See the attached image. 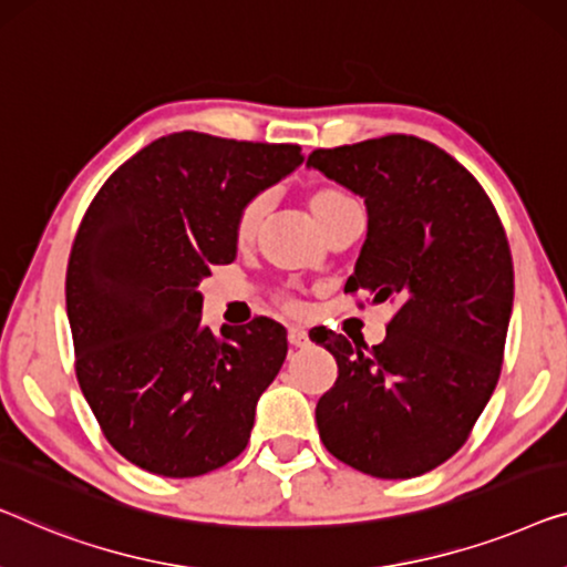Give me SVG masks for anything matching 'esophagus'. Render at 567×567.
Returning a JSON list of instances; mask_svg holds the SVG:
<instances>
[{"label": "esophagus", "instance_id": "obj_1", "mask_svg": "<svg viewBox=\"0 0 567 567\" xmlns=\"http://www.w3.org/2000/svg\"><path fill=\"white\" fill-rule=\"evenodd\" d=\"M289 342L293 348H303V344L309 342L307 330H301V327H289Z\"/></svg>", "mask_w": 567, "mask_h": 567}]
</instances>
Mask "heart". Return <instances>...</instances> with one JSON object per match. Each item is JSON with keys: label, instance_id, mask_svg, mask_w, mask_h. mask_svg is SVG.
<instances>
[{"label": "heart", "instance_id": "heart-1", "mask_svg": "<svg viewBox=\"0 0 567 567\" xmlns=\"http://www.w3.org/2000/svg\"><path fill=\"white\" fill-rule=\"evenodd\" d=\"M350 204H355V202H352L348 194H342L340 188H315V192H311L309 199H307V207H309L311 215H315L319 227H324L332 217H338L344 207H350ZM266 209H268V196L266 194L250 196V199L243 204V209L237 212V219H235L237 240L245 243L258 233V227L266 217ZM286 307L293 309V303H286Z\"/></svg>", "mask_w": 567, "mask_h": 567}]
</instances>
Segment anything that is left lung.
<instances>
[{
  "instance_id": "left-lung-1",
  "label": "left lung",
  "mask_w": 567,
  "mask_h": 567,
  "mask_svg": "<svg viewBox=\"0 0 567 567\" xmlns=\"http://www.w3.org/2000/svg\"><path fill=\"white\" fill-rule=\"evenodd\" d=\"M307 166L365 199L368 235L344 291L396 301L381 344L327 327L338 360L317 401L324 447L373 478H414L453 457L498 383L514 303L494 204L453 155L414 135L319 147Z\"/></svg>"
}]
</instances>
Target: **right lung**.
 Masks as SVG:
<instances>
[{"label": "right lung", "instance_id": "right-lung-1", "mask_svg": "<svg viewBox=\"0 0 567 567\" xmlns=\"http://www.w3.org/2000/svg\"><path fill=\"white\" fill-rule=\"evenodd\" d=\"M301 161L299 145L186 130L145 145L89 204L65 270L76 379L110 445L143 471L194 478L248 445L286 330L256 317L215 334L199 284L235 260L243 204Z\"/></svg>", "mask_w": 567, "mask_h": 567}]
</instances>
